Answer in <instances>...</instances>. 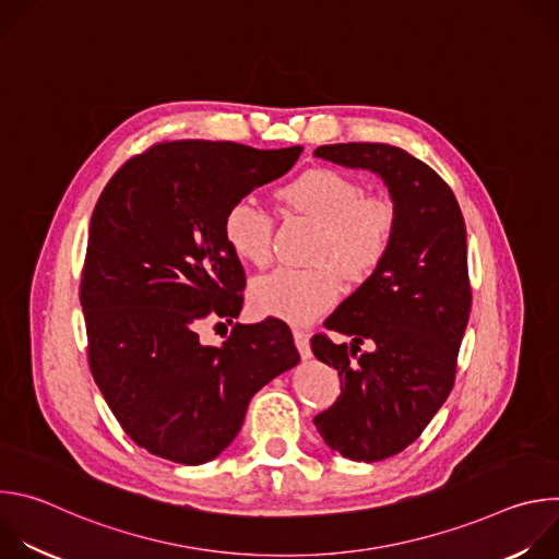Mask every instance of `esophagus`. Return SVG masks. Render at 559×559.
I'll use <instances>...</instances> for the list:
<instances>
[{"instance_id": "34e87169", "label": "esophagus", "mask_w": 559, "mask_h": 559, "mask_svg": "<svg viewBox=\"0 0 559 559\" xmlns=\"http://www.w3.org/2000/svg\"><path fill=\"white\" fill-rule=\"evenodd\" d=\"M294 343H296V349L302 358H309L311 356V349H309V334L302 332V330H294Z\"/></svg>"}]
</instances>
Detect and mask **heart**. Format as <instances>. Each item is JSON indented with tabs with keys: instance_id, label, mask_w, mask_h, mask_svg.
<instances>
[{
	"instance_id": "b5f03b06",
	"label": "heart",
	"mask_w": 559,
	"mask_h": 559,
	"mask_svg": "<svg viewBox=\"0 0 559 559\" xmlns=\"http://www.w3.org/2000/svg\"><path fill=\"white\" fill-rule=\"evenodd\" d=\"M296 214L318 223L307 270L276 267L252 283V305L265 316L305 325L341 298V276L365 281L389 254L395 234V207L349 175L311 168L278 192ZM274 218L250 199L234 201L223 216V238L234 257L265 265L272 257Z\"/></svg>"
}]
</instances>
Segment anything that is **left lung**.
Listing matches in <instances>:
<instances>
[{
    "label": "left lung",
    "instance_id": "left-lung-1",
    "mask_svg": "<svg viewBox=\"0 0 559 559\" xmlns=\"http://www.w3.org/2000/svg\"><path fill=\"white\" fill-rule=\"evenodd\" d=\"M325 162L376 173L395 207V234L382 265L311 338L313 356L341 378L336 403L313 418L325 444L356 462L407 449L453 389L468 323L466 227L451 188L420 158L386 143H334ZM367 340L374 349L355 358Z\"/></svg>",
    "mask_w": 559,
    "mask_h": 559
}]
</instances>
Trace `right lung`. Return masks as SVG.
<instances>
[{
  "instance_id": "1",
  "label": "right lung",
  "mask_w": 559,
  "mask_h": 559,
  "mask_svg": "<svg viewBox=\"0 0 559 559\" xmlns=\"http://www.w3.org/2000/svg\"><path fill=\"white\" fill-rule=\"evenodd\" d=\"M300 152L156 143L115 173L95 205L79 289L88 362L123 431L152 455L214 460L241 431L252 395L300 360L278 318L236 323L221 347L197 334L203 318L231 323L243 307L225 210L289 173Z\"/></svg>"
}]
</instances>
